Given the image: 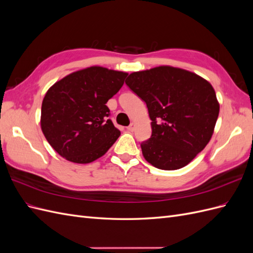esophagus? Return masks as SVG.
Instances as JSON below:
<instances>
[{
	"mask_svg": "<svg viewBox=\"0 0 253 253\" xmlns=\"http://www.w3.org/2000/svg\"><path fill=\"white\" fill-rule=\"evenodd\" d=\"M135 127H136V125L135 124H131L126 127V129H127V131H129V132H134L135 131Z\"/></svg>",
	"mask_w": 253,
	"mask_h": 253,
	"instance_id": "esophagus-1",
	"label": "esophagus"
}]
</instances>
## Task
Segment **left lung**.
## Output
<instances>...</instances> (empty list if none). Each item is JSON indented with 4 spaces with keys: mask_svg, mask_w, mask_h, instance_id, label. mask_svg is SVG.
<instances>
[{
    "mask_svg": "<svg viewBox=\"0 0 253 253\" xmlns=\"http://www.w3.org/2000/svg\"><path fill=\"white\" fill-rule=\"evenodd\" d=\"M126 85L147 103L152 136L142 155L160 170L187 166L209 143L219 113L215 90L201 76L157 66L129 74Z\"/></svg>",
    "mask_w": 253,
    "mask_h": 253,
    "instance_id": "left-lung-1",
    "label": "left lung"
}]
</instances>
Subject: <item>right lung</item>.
I'll return each mask as SVG.
<instances>
[{"label":"right lung","mask_w":253,"mask_h":253,"mask_svg":"<svg viewBox=\"0 0 253 253\" xmlns=\"http://www.w3.org/2000/svg\"><path fill=\"white\" fill-rule=\"evenodd\" d=\"M126 76L95 65L67 75L48 88L42 101L41 129L60 156L89 164L109 151L120 131L108 119L106 102Z\"/></svg>","instance_id":"right-lung-1"}]
</instances>
